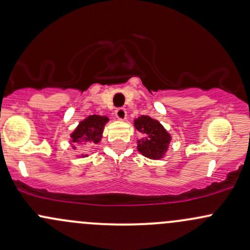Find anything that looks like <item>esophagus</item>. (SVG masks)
I'll return each instance as SVG.
<instances>
[{"label":"esophagus","instance_id":"34e87169","mask_svg":"<svg viewBox=\"0 0 250 250\" xmlns=\"http://www.w3.org/2000/svg\"><path fill=\"white\" fill-rule=\"evenodd\" d=\"M115 118L118 120H125L126 119V111L125 108L120 107V108L115 109Z\"/></svg>","mask_w":250,"mask_h":250}]
</instances>
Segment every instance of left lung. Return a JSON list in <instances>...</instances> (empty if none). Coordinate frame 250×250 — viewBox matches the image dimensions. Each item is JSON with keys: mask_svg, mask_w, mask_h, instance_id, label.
Listing matches in <instances>:
<instances>
[{"mask_svg": "<svg viewBox=\"0 0 250 250\" xmlns=\"http://www.w3.org/2000/svg\"><path fill=\"white\" fill-rule=\"evenodd\" d=\"M133 124L137 131L143 133V138L137 142L138 151L143 156L151 160H160L165 156L171 141V136L160 124V122L152 119L149 115H142L135 119Z\"/></svg>", "mask_w": 250, "mask_h": 250, "instance_id": "obj_1", "label": "left lung"}]
</instances>
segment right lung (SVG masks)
Masks as SVG:
<instances>
[{
    "label": "right lung",
    "instance_id": "obj_1",
    "mask_svg": "<svg viewBox=\"0 0 250 250\" xmlns=\"http://www.w3.org/2000/svg\"><path fill=\"white\" fill-rule=\"evenodd\" d=\"M108 122V118L103 117V115H89L84 120L80 122L79 126L75 128L74 132L71 133V143H74L72 147L76 149L75 144L83 143L87 146H94L98 144L103 138V132L104 124ZM87 156V155H82Z\"/></svg>",
    "mask_w": 250,
    "mask_h": 250
}]
</instances>
